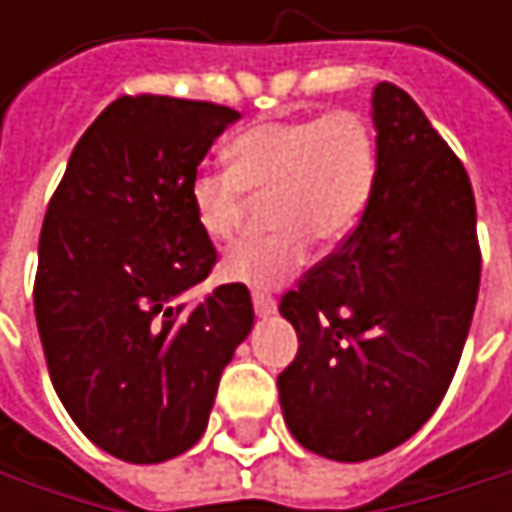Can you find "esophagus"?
Instances as JSON below:
<instances>
[{
    "mask_svg": "<svg viewBox=\"0 0 512 512\" xmlns=\"http://www.w3.org/2000/svg\"><path fill=\"white\" fill-rule=\"evenodd\" d=\"M255 314L257 317H272L275 314V302L269 299V296H260V293H255Z\"/></svg>",
    "mask_w": 512,
    "mask_h": 512,
    "instance_id": "esophagus-1",
    "label": "esophagus"
}]
</instances>
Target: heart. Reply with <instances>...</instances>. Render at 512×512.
Wrapping results in <instances>:
<instances>
[{
    "mask_svg": "<svg viewBox=\"0 0 512 512\" xmlns=\"http://www.w3.org/2000/svg\"><path fill=\"white\" fill-rule=\"evenodd\" d=\"M228 171H198L189 180V207L207 240L237 234L246 198L266 201L275 234L243 240L222 257L234 284L269 290L293 278L311 252L341 246L361 222L376 180V142L356 112L269 121L240 133Z\"/></svg>",
    "mask_w": 512,
    "mask_h": 512,
    "instance_id": "obj_1",
    "label": "heart"
}]
</instances>
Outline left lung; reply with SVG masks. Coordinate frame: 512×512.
<instances>
[{"label": "left lung", "instance_id": "8db88e82", "mask_svg": "<svg viewBox=\"0 0 512 512\" xmlns=\"http://www.w3.org/2000/svg\"><path fill=\"white\" fill-rule=\"evenodd\" d=\"M370 115L367 210L278 308L299 335L278 376L287 430L338 462L388 454L427 424L460 364L480 287L462 162L403 88L379 82Z\"/></svg>", "mask_w": 512, "mask_h": 512}]
</instances>
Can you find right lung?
Instances as JSON below:
<instances>
[{"label": "right lung", "instance_id": "1", "mask_svg": "<svg viewBox=\"0 0 512 512\" xmlns=\"http://www.w3.org/2000/svg\"><path fill=\"white\" fill-rule=\"evenodd\" d=\"M240 112L118 97L82 133L47 207L35 317L58 400L124 462H165L207 430L219 376L255 326L246 284L189 299L216 249L189 180Z\"/></svg>", "mask_w": 512, "mask_h": 512}]
</instances>
